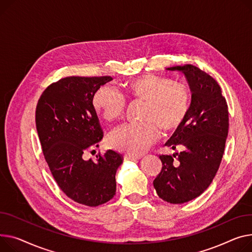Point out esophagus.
<instances>
[{
	"label": "esophagus",
	"instance_id": "34e87169",
	"mask_svg": "<svg viewBox=\"0 0 252 252\" xmlns=\"http://www.w3.org/2000/svg\"><path fill=\"white\" fill-rule=\"evenodd\" d=\"M142 158V156H137V155H125L124 156V159L126 161H136V160H140Z\"/></svg>",
	"mask_w": 252,
	"mask_h": 252
}]
</instances>
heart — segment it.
<instances>
[{"mask_svg":"<svg viewBox=\"0 0 252 252\" xmlns=\"http://www.w3.org/2000/svg\"><path fill=\"white\" fill-rule=\"evenodd\" d=\"M126 93L146 102L143 124H124L114 127L107 136L110 148L131 155H139L152 147L160 138V129L170 132L186 121L190 104L187 88L173 85L172 81L145 75L125 85ZM95 111L107 122L119 120L126 107L125 96L111 86H103L93 96Z\"/></svg>","mask_w":252,"mask_h":252,"instance_id":"b5f03b06","label":"heart"}]
</instances>
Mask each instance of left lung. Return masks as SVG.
<instances>
[{
  "mask_svg": "<svg viewBox=\"0 0 252 252\" xmlns=\"http://www.w3.org/2000/svg\"><path fill=\"white\" fill-rule=\"evenodd\" d=\"M166 70L187 78L191 102L186 121L166 142L182 152L162 155L163 167L153 184L159 197L170 204H183L199 196L212 183L224 154L229 128L228 106L221 87L210 75L192 64Z\"/></svg>",
  "mask_w": 252,
  "mask_h": 252,
  "instance_id": "8db88e82",
  "label": "left lung"
}]
</instances>
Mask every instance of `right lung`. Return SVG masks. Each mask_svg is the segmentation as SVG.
I'll use <instances>...</instances> for the list:
<instances>
[{
    "instance_id": "obj_1",
    "label": "right lung",
    "mask_w": 252,
    "mask_h": 252,
    "mask_svg": "<svg viewBox=\"0 0 252 252\" xmlns=\"http://www.w3.org/2000/svg\"><path fill=\"white\" fill-rule=\"evenodd\" d=\"M111 80L110 76L63 78L43 91L36 106V128L50 172L66 195L89 207L114 196L115 174L123 163L122 155L112 150L96 161L83 158L102 140L92 100Z\"/></svg>"
}]
</instances>
